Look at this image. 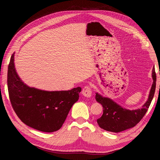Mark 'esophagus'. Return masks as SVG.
<instances>
[{
    "label": "esophagus",
    "instance_id": "obj_1",
    "mask_svg": "<svg viewBox=\"0 0 160 160\" xmlns=\"http://www.w3.org/2000/svg\"><path fill=\"white\" fill-rule=\"evenodd\" d=\"M82 94L84 97L86 98H90L92 94V91H91V88L89 87H84L82 91Z\"/></svg>",
    "mask_w": 160,
    "mask_h": 160
}]
</instances>
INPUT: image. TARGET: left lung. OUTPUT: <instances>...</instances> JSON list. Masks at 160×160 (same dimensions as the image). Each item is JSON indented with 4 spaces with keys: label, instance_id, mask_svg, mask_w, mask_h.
Instances as JSON below:
<instances>
[{
    "label": "left lung",
    "instance_id": "1",
    "mask_svg": "<svg viewBox=\"0 0 160 160\" xmlns=\"http://www.w3.org/2000/svg\"><path fill=\"white\" fill-rule=\"evenodd\" d=\"M152 78L153 82L148 100L141 108L135 110L127 109L111 98L104 97L96 93V100L103 107V114L97 120L99 127L105 131L119 132L132 128L139 123L148 111L154 96L156 87V74L154 69L152 71Z\"/></svg>",
    "mask_w": 160,
    "mask_h": 160
}]
</instances>
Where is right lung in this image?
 <instances>
[{"label":"right lung","instance_id":"right-lung-1","mask_svg":"<svg viewBox=\"0 0 160 160\" xmlns=\"http://www.w3.org/2000/svg\"><path fill=\"white\" fill-rule=\"evenodd\" d=\"M14 54L8 66V86L15 113L23 123L38 131L52 132L59 130L71 108L79 99L81 88L48 91L28 86L16 72Z\"/></svg>","mask_w":160,"mask_h":160}]
</instances>
